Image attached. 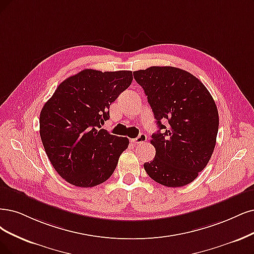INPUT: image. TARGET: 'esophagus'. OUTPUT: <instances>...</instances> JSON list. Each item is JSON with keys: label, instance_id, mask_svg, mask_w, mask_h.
<instances>
[{"label": "esophagus", "instance_id": "esophagus-1", "mask_svg": "<svg viewBox=\"0 0 254 254\" xmlns=\"http://www.w3.org/2000/svg\"><path fill=\"white\" fill-rule=\"evenodd\" d=\"M146 139H147L146 135H145V134H143V133H141V134H140L137 138L132 139V140H130V141L134 142L135 144H140V143H144V142L146 141Z\"/></svg>", "mask_w": 254, "mask_h": 254}]
</instances>
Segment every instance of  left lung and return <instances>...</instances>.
<instances>
[{
    "label": "left lung",
    "instance_id": "1",
    "mask_svg": "<svg viewBox=\"0 0 254 254\" xmlns=\"http://www.w3.org/2000/svg\"><path fill=\"white\" fill-rule=\"evenodd\" d=\"M156 118L154 160L144 163L157 183L180 187L192 182L210 160L219 129V113L204 84L185 70L149 67L134 72ZM166 120L164 126L161 121Z\"/></svg>",
    "mask_w": 254,
    "mask_h": 254
}]
</instances>
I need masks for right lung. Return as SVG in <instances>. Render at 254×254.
Wrapping results in <instances>:
<instances>
[{
	"label": "right lung",
	"instance_id": "right-lung-1",
	"mask_svg": "<svg viewBox=\"0 0 254 254\" xmlns=\"http://www.w3.org/2000/svg\"><path fill=\"white\" fill-rule=\"evenodd\" d=\"M132 80V71L84 69L60 83L45 103L42 142L54 170L68 183L93 187L114 173L128 139L111 135L101 126L110 118L111 103Z\"/></svg>",
	"mask_w": 254,
	"mask_h": 254
}]
</instances>
